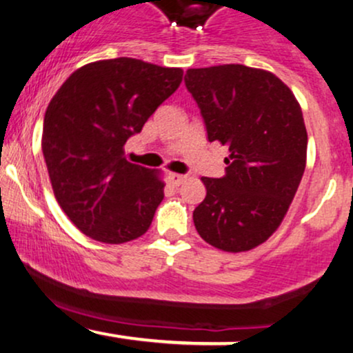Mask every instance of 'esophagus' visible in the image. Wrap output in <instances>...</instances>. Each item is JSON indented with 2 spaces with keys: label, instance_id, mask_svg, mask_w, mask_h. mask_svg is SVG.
<instances>
[{
  "label": "esophagus",
  "instance_id": "34e87169",
  "mask_svg": "<svg viewBox=\"0 0 353 353\" xmlns=\"http://www.w3.org/2000/svg\"><path fill=\"white\" fill-rule=\"evenodd\" d=\"M168 177H169V182H171L172 185H179L185 179V176H182V174H176V172H169Z\"/></svg>",
  "mask_w": 353,
  "mask_h": 353
}]
</instances>
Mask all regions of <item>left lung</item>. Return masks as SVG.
Segmentation results:
<instances>
[{
  "instance_id": "1",
  "label": "left lung",
  "mask_w": 353,
  "mask_h": 353,
  "mask_svg": "<svg viewBox=\"0 0 353 353\" xmlns=\"http://www.w3.org/2000/svg\"><path fill=\"white\" fill-rule=\"evenodd\" d=\"M184 83L209 143L229 148L224 176L202 177L194 225L225 252L254 249L281 225L305 171L302 109L277 76L244 64L188 70Z\"/></svg>"
}]
</instances>
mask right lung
Instances as JSON below:
<instances>
[{"label": "right lung", "mask_w": 353, "mask_h": 353, "mask_svg": "<svg viewBox=\"0 0 353 353\" xmlns=\"http://www.w3.org/2000/svg\"><path fill=\"white\" fill-rule=\"evenodd\" d=\"M181 81V68L104 59L72 72L51 99L43 156L56 201L88 237L123 244L151 225L164 182L151 169L125 161L124 144Z\"/></svg>", "instance_id": "1"}]
</instances>
